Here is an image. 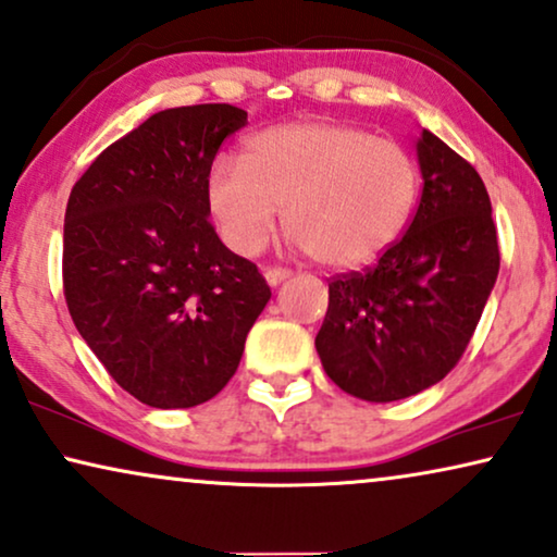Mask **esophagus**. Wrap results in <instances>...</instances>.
<instances>
[{
	"mask_svg": "<svg viewBox=\"0 0 557 557\" xmlns=\"http://www.w3.org/2000/svg\"><path fill=\"white\" fill-rule=\"evenodd\" d=\"M289 275H293V272H289V270H282V268H270V270H264V280H268V285H270V287H277L280 282H285Z\"/></svg>",
	"mask_w": 557,
	"mask_h": 557,
	"instance_id": "esophagus-1",
	"label": "esophagus"
}]
</instances>
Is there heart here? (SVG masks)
<instances>
[{"instance_id": "obj_1", "label": "heart", "mask_w": 557, "mask_h": 557, "mask_svg": "<svg viewBox=\"0 0 557 557\" xmlns=\"http://www.w3.org/2000/svg\"><path fill=\"white\" fill-rule=\"evenodd\" d=\"M419 191L411 153L391 138L333 121L270 125L216 159L207 203L224 245L257 255L280 209L289 239L333 270H356L394 245Z\"/></svg>"}]
</instances>
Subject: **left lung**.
<instances>
[{"label":"left lung","instance_id":"8db88e82","mask_svg":"<svg viewBox=\"0 0 557 557\" xmlns=\"http://www.w3.org/2000/svg\"><path fill=\"white\" fill-rule=\"evenodd\" d=\"M424 178L409 230L375 268L335 277L315 348L335 386L401 401L457 366L497 282L490 194L472 163L421 131Z\"/></svg>","mask_w":557,"mask_h":557}]
</instances>
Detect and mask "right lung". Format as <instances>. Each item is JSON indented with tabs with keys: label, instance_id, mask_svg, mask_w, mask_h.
<instances>
[{
	"label": "right lung",
	"instance_id": "1",
	"mask_svg": "<svg viewBox=\"0 0 557 557\" xmlns=\"http://www.w3.org/2000/svg\"><path fill=\"white\" fill-rule=\"evenodd\" d=\"M245 123L247 113L226 103L153 113L70 191L67 310L113 381L153 409L214 398L272 295L209 224L207 174Z\"/></svg>",
	"mask_w": 557,
	"mask_h": 557
}]
</instances>
